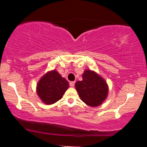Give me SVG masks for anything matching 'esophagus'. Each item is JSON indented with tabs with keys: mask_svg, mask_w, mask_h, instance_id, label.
Wrapping results in <instances>:
<instances>
[{
	"mask_svg": "<svg viewBox=\"0 0 147 147\" xmlns=\"http://www.w3.org/2000/svg\"><path fill=\"white\" fill-rule=\"evenodd\" d=\"M75 82H70V86L71 87H73L74 86H75Z\"/></svg>",
	"mask_w": 147,
	"mask_h": 147,
	"instance_id": "1",
	"label": "esophagus"
}]
</instances>
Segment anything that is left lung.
Wrapping results in <instances>:
<instances>
[{"label":"left lung","mask_w":147,"mask_h":147,"mask_svg":"<svg viewBox=\"0 0 147 147\" xmlns=\"http://www.w3.org/2000/svg\"><path fill=\"white\" fill-rule=\"evenodd\" d=\"M82 79L75 83V88L81 100L92 107L101 105L109 95V86L105 79L90 69L84 70Z\"/></svg>","instance_id":"left-lung-1"}]
</instances>
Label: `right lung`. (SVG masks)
I'll use <instances>...</instances> for the list:
<instances>
[{
    "mask_svg": "<svg viewBox=\"0 0 147 147\" xmlns=\"http://www.w3.org/2000/svg\"><path fill=\"white\" fill-rule=\"evenodd\" d=\"M69 88V83L57 70L47 72L36 84V94L46 105L55 104L63 97Z\"/></svg>",
    "mask_w": 147,
    "mask_h": 147,
    "instance_id": "add662e5",
    "label": "right lung"
}]
</instances>
